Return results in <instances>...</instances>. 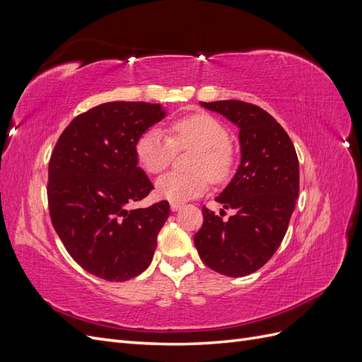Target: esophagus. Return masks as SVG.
<instances>
[{"label":"esophagus","instance_id":"obj_1","mask_svg":"<svg viewBox=\"0 0 362 362\" xmlns=\"http://www.w3.org/2000/svg\"><path fill=\"white\" fill-rule=\"evenodd\" d=\"M181 206H182V204H181V202H175V201H172V202H170V210H172V211H178Z\"/></svg>","mask_w":362,"mask_h":362}]
</instances>
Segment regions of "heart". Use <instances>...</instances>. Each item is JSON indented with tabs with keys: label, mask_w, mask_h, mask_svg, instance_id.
<instances>
[{
	"label": "heart",
	"mask_w": 362,
	"mask_h": 362,
	"mask_svg": "<svg viewBox=\"0 0 362 362\" xmlns=\"http://www.w3.org/2000/svg\"><path fill=\"white\" fill-rule=\"evenodd\" d=\"M169 137L158 128H151L136 144V156L148 173L166 170L177 151L194 149L189 168L192 173H168L157 181V193L164 199L182 202L204 193L211 181H223L233 166L226 127L206 113H196L173 120Z\"/></svg>",
	"instance_id": "b5f03b06"
}]
</instances>
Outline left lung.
Segmentation results:
<instances>
[{"mask_svg": "<svg viewBox=\"0 0 362 362\" xmlns=\"http://www.w3.org/2000/svg\"><path fill=\"white\" fill-rule=\"evenodd\" d=\"M201 105L240 128L242 161L216 198L235 214L222 221L204 205V223L194 234V246L211 270L246 276L266 264L287 233L299 196L298 154L286 129L261 107L237 100Z\"/></svg>", "mask_w": 362, "mask_h": 362, "instance_id": "obj_1", "label": "left lung"}]
</instances>
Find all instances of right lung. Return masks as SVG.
<instances>
[{
  "instance_id": "obj_1",
  "label": "right lung",
  "mask_w": 362,
  "mask_h": 362,
  "mask_svg": "<svg viewBox=\"0 0 362 362\" xmlns=\"http://www.w3.org/2000/svg\"><path fill=\"white\" fill-rule=\"evenodd\" d=\"M164 117L160 104L96 105L64 128L48 166L51 222L75 262L120 282L151 264L170 208L160 201L128 210L154 185L137 166L140 136Z\"/></svg>"
}]
</instances>
